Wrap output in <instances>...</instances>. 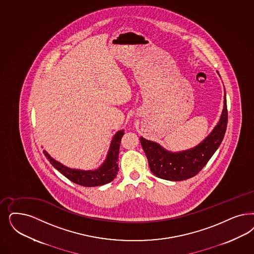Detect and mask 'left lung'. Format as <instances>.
Here are the masks:
<instances>
[{
    "label": "left lung",
    "instance_id": "obj_1",
    "mask_svg": "<svg viewBox=\"0 0 254 254\" xmlns=\"http://www.w3.org/2000/svg\"><path fill=\"white\" fill-rule=\"evenodd\" d=\"M227 121V102L224 93L223 110L219 122L209 135L192 148L172 152L158 142L140 137V144L148 159L151 172L159 178L170 181H183L195 176L219 148L224 138Z\"/></svg>",
    "mask_w": 254,
    "mask_h": 254
}]
</instances>
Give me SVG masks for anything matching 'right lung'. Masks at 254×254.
Listing matches in <instances>:
<instances>
[{"label":"right lung","instance_id":"add662e5","mask_svg":"<svg viewBox=\"0 0 254 254\" xmlns=\"http://www.w3.org/2000/svg\"><path fill=\"white\" fill-rule=\"evenodd\" d=\"M124 129L116 132L112 140L110 149L108 151L105 161L96 170H79L72 169L63 165L59 161L52 158L50 154L43 150L45 156L49 159L51 164L56 170H58L62 175L68 178L70 181L83 187H97L108 184L112 182L116 177L118 172V155L121 139L124 135Z\"/></svg>","mask_w":254,"mask_h":254}]
</instances>
